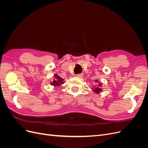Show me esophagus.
<instances>
[{
  "label": "esophagus",
  "instance_id": "1",
  "mask_svg": "<svg viewBox=\"0 0 148 148\" xmlns=\"http://www.w3.org/2000/svg\"><path fill=\"white\" fill-rule=\"evenodd\" d=\"M83 76V75L82 73H79V74L77 75V77L78 78H82Z\"/></svg>",
  "mask_w": 148,
  "mask_h": 148
}]
</instances>
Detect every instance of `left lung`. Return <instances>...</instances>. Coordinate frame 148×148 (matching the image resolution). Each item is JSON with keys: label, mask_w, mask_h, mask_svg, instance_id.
<instances>
[{"label": "left lung", "mask_w": 148, "mask_h": 148, "mask_svg": "<svg viewBox=\"0 0 148 148\" xmlns=\"http://www.w3.org/2000/svg\"><path fill=\"white\" fill-rule=\"evenodd\" d=\"M98 81L97 80H95V83H97ZM101 86H102V84L101 83H98V84L96 85V87L95 88V90H94V91H95V92L96 93H99L100 92H101L102 91V89H101Z\"/></svg>", "instance_id": "left-lung-1"}]
</instances>
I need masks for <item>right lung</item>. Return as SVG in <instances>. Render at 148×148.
I'll list each match as a JSON object with an SVG mask.
<instances>
[{
	"label": "right lung",
	"instance_id": "obj_1",
	"mask_svg": "<svg viewBox=\"0 0 148 148\" xmlns=\"http://www.w3.org/2000/svg\"><path fill=\"white\" fill-rule=\"evenodd\" d=\"M54 78H53V81L52 82H51V84L53 86H59L61 84L64 83V79H62V78H60L59 76H57V75H54Z\"/></svg>",
	"mask_w": 148,
	"mask_h": 148
}]
</instances>
